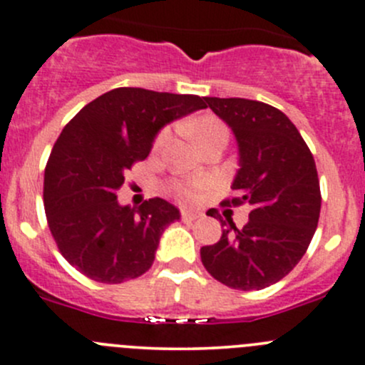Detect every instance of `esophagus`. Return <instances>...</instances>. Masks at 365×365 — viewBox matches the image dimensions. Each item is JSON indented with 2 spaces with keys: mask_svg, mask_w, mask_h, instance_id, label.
Segmentation results:
<instances>
[{
  "mask_svg": "<svg viewBox=\"0 0 365 365\" xmlns=\"http://www.w3.org/2000/svg\"><path fill=\"white\" fill-rule=\"evenodd\" d=\"M202 211H198V209H182L181 211V218L184 222H193V220H198L202 218Z\"/></svg>",
  "mask_w": 365,
  "mask_h": 365,
  "instance_id": "obj_1",
  "label": "esophagus"
}]
</instances>
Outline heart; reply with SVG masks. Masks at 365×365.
<instances>
[{
    "mask_svg": "<svg viewBox=\"0 0 365 365\" xmlns=\"http://www.w3.org/2000/svg\"><path fill=\"white\" fill-rule=\"evenodd\" d=\"M222 131H227V128L222 124V122L216 120V118L212 117L202 118V120L197 124V128H195V135H197L198 143L205 142V140L211 138L212 135ZM168 138H170V129L168 128L161 129V131L158 133L156 138H154L153 149L154 150L163 149L165 143L168 142ZM209 186H211V182H209L207 179H193V181L172 182V190H174L181 198H186V200H195V198L202 197V195L209 190Z\"/></svg>",
    "mask_w": 365,
    "mask_h": 365,
    "instance_id": "1",
    "label": "heart"
}]
</instances>
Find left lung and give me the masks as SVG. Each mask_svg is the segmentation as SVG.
<instances>
[{
  "label": "left lung",
  "instance_id": "8db88e82",
  "mask_svg": "<svg viewBox=\"0 0 365 365\" xmlns=\"http://www.w3.org/2000/svg\"><path fill=\"white\" fill-rule=\"evenodd\" d=\"M205 103L232 129L240 149L236 197L225 204H247L250 220L237 229L220 218L225 229L218 243L200 248L202 264L232 289H264L300 262L316 232V163L297 125L277 108L241 97H205Z\"/></svg>",
  "mask_w": 365,
  "mask_h": 365
}]
</instances>
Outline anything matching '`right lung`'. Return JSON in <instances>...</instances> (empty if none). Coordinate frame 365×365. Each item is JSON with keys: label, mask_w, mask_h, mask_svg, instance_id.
I'll list each match as a JSON object with an SVG mask.
<instances>
[{"label": "right lung", "mask_w": 365, "mask_h": 365, "mask_svg": "<svg viewBox=\"0 0 365 365\" xmlns=\"http://www.w3.org/2000/svg\"><path fill=\"white\" fill-rule=\"evenodd\" d=\"M205 108V97L110 90L63 128L44 172V207L60 254L96 282L120 284L153 266L167 225L181 218L163 198L120 205L125 172L143 161L163 125Z\"/></svg>", "instance_id": "obj_1"}]
</instances>
